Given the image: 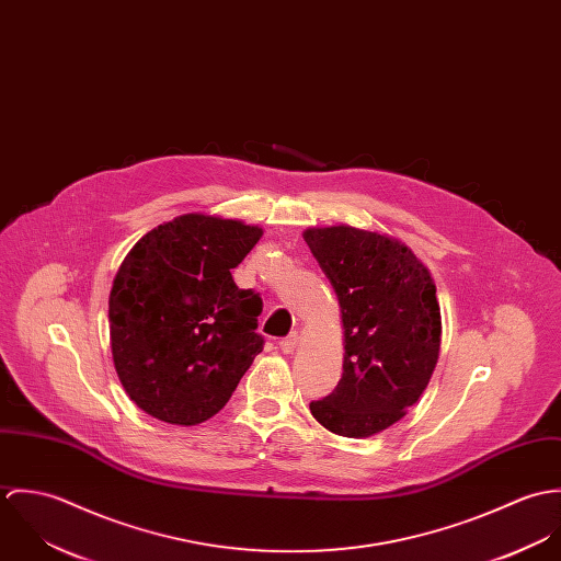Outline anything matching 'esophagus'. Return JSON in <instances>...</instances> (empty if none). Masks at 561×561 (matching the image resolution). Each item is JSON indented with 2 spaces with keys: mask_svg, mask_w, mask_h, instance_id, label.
Returning <instances> with one entry per match:
<instances>
[{
  "mask_svg": "<svg viewBox=\"0 0 561 561\" xmlns=\"http://www.w3.org/2000/svg\"><path fill=\"white\" fill-rule=\"evenodd\" d=\"M296 343H298V332H291L289 336H285V339H280V341H278L280 350H283L285 354H291V352L296 350Z\"/></svg>",
  "mask_w": 561,
  "mask_h": 561,
  "instance_id": "1",
  "label": "esophagus"
}]
</instances>
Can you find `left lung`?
Instances as JSON below:
<instances>
[{
    "label": "left lung",
    "instance_id": "1",
    "mask_svg": "<svg viewBox=\"0 0 561 561\" xmlns=\"http://www.w3.org/2000/svg\"><path fill=\"white\" fill-rule=\"evenodd\" d=\"M341 307L343 376L311 401L321 425L365 438L398 423L425 391L440 350L436 285L408 245L354 227L305 231Z\"/></svg>",
    "mask_w": 561,
    "mask_h": 561
}]
</instances>
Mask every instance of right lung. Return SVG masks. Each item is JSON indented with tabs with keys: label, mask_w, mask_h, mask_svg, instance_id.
I'll list each match as a JSON object with an SVG mask.
<instances>
[{
	"label": "right lung",
	"mask_w": 561,
	"mask_h": 561,
	"mask_svg": "<svg viewBox=\"0 0 561 561\" xmlns=\"http://www.w3.org/2000/svg\"><path fill=\"white\" fill-rule=\"evenodd\" d=\"M263 236L259 227L203 214L179 216L138 241L110 291L116 374L147 414L196 425L231 400L263 350V300L231 270Z\"/></svg>",
	"instance_id": "right-lung-1"
}]
</instances>
